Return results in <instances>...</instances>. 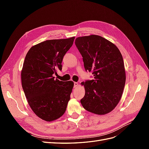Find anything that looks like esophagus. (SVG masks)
<instances>
[{
    "label": "esophagus",
    "mask_w": 149,
    "mask_h": 149,
    "mask_svg": "<svg viewBox=\"0 0 149 149\" xmlns=\"http://www.w3.org/2000/svg\"><path fill=\"white\" fill-rule=\"evenodd\" d=\"M78 85V83L77 82H74V88H77Z\"/></svg>",
    "instance_id": "34e87169"
}]
</instances>
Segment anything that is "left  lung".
Masks as SVG:
<instances>
[{"mask_svg":"<svg viewBox=\"0 0 149 149\" xmlns=\"http://www.w3.org/2000/svg\"><path fill=\"white\" fill-rule=\"evenodd\" d=\"M75 45L82 55L85 70L94 75V79L81 83L85 94L81 103L92 113H109L118 105L125 86L123 56L114 43L99 35L78 37Z\"/></svg>","mask_w":149,"mask_h":149,"instance_id":"left-lung-1","label":"left lung"}]
</instances>
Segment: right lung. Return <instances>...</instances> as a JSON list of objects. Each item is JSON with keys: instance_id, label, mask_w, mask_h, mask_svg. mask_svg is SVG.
Listing matches in <instances>:
<instances>
[{"instance_id": "obj_1", "label": "right lung", "mask_w": 149, "mask_h": 149, "mask_svg": "<svg viewBox=\"0 0 149 149\" xmlns=\"http://www.w3.org/2000/svg\"><path fill=\"white\" fill-rule=\"evenodd\" d=\"M74 37L46 40L31 47L21 71L22 86L31 109L38 118L51 122L64 114L74 83L53 77L62 70L66 53Z\"/></svg>"}]
</instances>
